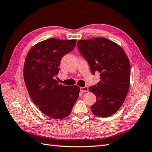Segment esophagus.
<instances>
[{"mask_svg":"<svg viewBox=\"0 0 152 152\" xmlns=\"http://www.w3.org/2000/svg\"><path fill=\"white\" fill-rule=\"evenodd\" d=\"M80 91L81 92H88L89 91V88L87 86L85 87H80Z\"/></svg>","mask_w":152,"mask_h":152,"instance_id":"esophagus-1","label":"esophagus"}]
</instances>
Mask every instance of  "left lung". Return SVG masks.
<instances>
[{
  "instance_id": "1",
  "label": "left lung",
  "mask_w": 152,
  "mask_h": 152,
  "mask_svg": "<svg viewBox=\"0 0 152 152\" xmlns=\"http://www.w3.org/2000/svg\"><path fill=\"white\" fill-rule=\"evenodd\" d=\"M77 46L93 75L100 73V81L89 88L96 96L92 112L100 117L112 115L121 107L129 87L131 68L126 54L105 38L79 40Z\"/></svg>"
}]
</instances>
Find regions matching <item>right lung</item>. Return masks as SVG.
Segmentation results:
<instances>
[{"mask_svg":"<svg viewBox=\"0 0 152 152\" xmlns=\"http://www.w3.org/2000/svg\"><path fill=\"white\" fill-rule=\"evenodd\" d=\"M75 44L76 40L47 39L32 47L26 57L23 76L27 90L34 103L50 118L68 116L79 98V86L59 85L55 79L62 58Z\"/></svg>","mask_w":152,"mask_h":152,"instance_id":"add662e5","label":"right lung"}]
</instances>
